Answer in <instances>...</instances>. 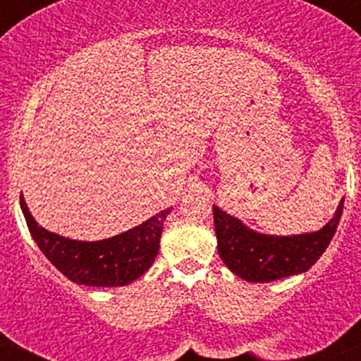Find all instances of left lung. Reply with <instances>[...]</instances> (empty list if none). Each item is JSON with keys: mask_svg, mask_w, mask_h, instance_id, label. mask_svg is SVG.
Segmentation results:
<instances>
[{"mask_svg": "<svg viewBox=\"0 0 361 361\" xmlns=\"http://www.w3.org/2000/svg\"><path fill=\"white\" fill-rule=\"evenodd\" d=\"M343 204L344 200L320 231L298 236L260 235L214 205L217 252L229 271L248 283H269L302 274L320 259L331 243L341 219Z\"/></svg>", "mask_w": 361, "mask_h": 361, "instance_id": "1", "label": "left lung"}]
</instances>
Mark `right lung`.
Returning <instances> with one entry per match:
<instances>
[{
	"label": "right lung",
	"mask_w": 361,
	"mask_h": 361,
	"mask_svg": "<svg viewBox=\"0 0 361 361\" xmlns=\"http://www.w3.org/2000/svg\"><path fill=\"white\" fill-rule=\"evenodd\" d=\"M32 238L51 264L70 281L85 286H125L154 264L166 216L164 209L130 231L101 241H77L46 231L34 221L25 200L20 197Z\"/></svg>",
	"instance_id": "1"
}]
</instances>
